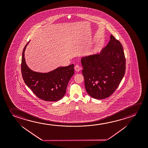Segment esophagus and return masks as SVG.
Returning a JSON list of instances; mask_svg holds the SVG:
<instances>
[{"label":"esophagus","mask_w":148,"mask_h":148,"mask_svg":"<svg viewBox=\"0 0 148 148\" xmlns=\"http://www.w3.org/2000/svg\"><path fill=\"white\" fill-rule=\"evenodd\" d=\"M81 69L82 68H80V66L78 65H76L75 66V68H74V69H75L76 72H79L81 70Z\"/></svg>","instance_id":"obj_1"}]
</instances>
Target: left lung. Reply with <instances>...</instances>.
Instances as JSON below:
<instances>
[{
  "instance_id": "obj_1",
  "label": "left lung",
  "mask_w": 148,
  "mask_h": 148,
  "mask_svg": "<svg viewBox=\"0 0 148 148\" xmlns=\"http://www.w3.org/2000/svg\"><path fill=\"white\" fill-rule=\"evenodd\" d=\"M82 74L88 94L96 99L109 97L118 87L125 72L123 47L112 35L99 53L82 57Z\"/></svg>"
}]
</instances>
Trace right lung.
<instances>
[{
	"mask_svg": "<svg viewBox=\"0 0 148 148\" xmlns=\"http://www.w3.org/2000/svg\"><path fill=\"white\" fill-rule=\"evenodd\" d=\"M27 43L22 53L21 72L26 85L37 97L45 101L55 102L66 94L68 82L74 74V64L59 67L49 73H39L31 70L25 62L24 53Z\"/></svg>",
	"mask_w": 148,
	"mask_h": 148,
	"instance_id": "1",
	"label": "right lung"
}]
</instances>
